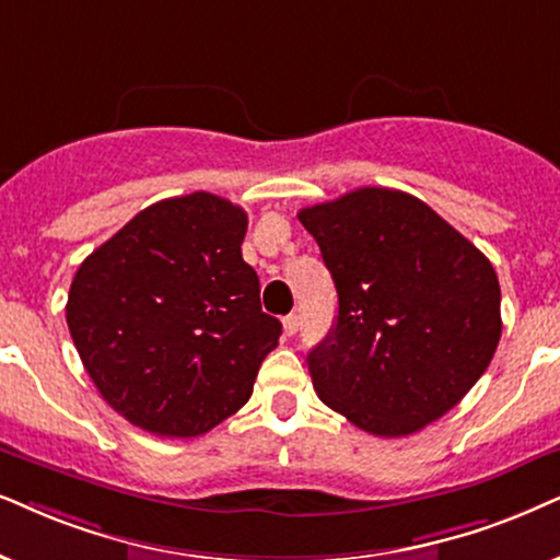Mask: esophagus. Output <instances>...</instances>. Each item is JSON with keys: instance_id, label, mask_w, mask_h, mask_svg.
<instances>
[{"instance_id": "34e87169", "label": "esophagus", "mask_w": 560, "mask_h": 560, "mask_svg": "<svg viewBox=\"0 0 560 560\" xmlns=\"http://www.w3.org/2000/svg\"><path fill=\"white\" fill-rule=\"evenodd\" d=\"M296 330H300V315H287L284 317V332H287V336H294V332Z\"/></svg>"}]
</instances>
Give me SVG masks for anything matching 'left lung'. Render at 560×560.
Segmentation results:
<instances>
[{"instance_id":"8db88e82","label":"left lung","mask_w":560,"mask_h":560,"mask_svg":"<svg viewBox=\"0 0 560 560\" xmlns=\"http://www.w3.org/2000/svg\"><path fill=\"white\" fill-rule=\"evenodd\" d=\"M296 217L338 292L336 325L307 357L317 398L377 436L442 419L499 346L491 260L402 190L357 188Z\"/></svg>"}]
</instances>
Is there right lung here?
<instances>
[{"label": "right lung", "mask_w": 560, "mask_h": 560, "mask_svg": "<svg viewBox=\"0 0 560 560\" xmlns=\"http://www.w3.org/2000/svg\"><path fill=\"white\" fill-rule=\"evenodd\" d=\"M247 214L196 190L139 211L77 268L67 325L103 400L158 436L230 419L279 346L243 260Z\"/></svg>", "instance_id": "add662e5"}]
</instances>
